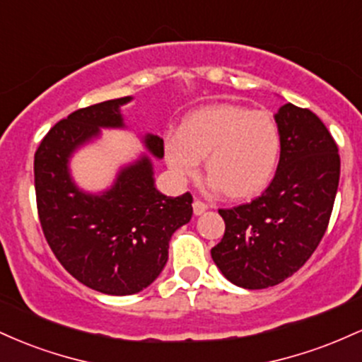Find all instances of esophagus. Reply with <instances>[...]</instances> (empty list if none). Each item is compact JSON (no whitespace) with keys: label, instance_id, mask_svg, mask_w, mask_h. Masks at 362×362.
<instances>
[{"label":"esophagus","instance_id":"obj_1","mask_svg":"<svg viewBox=\"0 0 362 362\" xmlns=\"http://www.w3.org/2000/svg\"><path fill=\"white\" fill-rule=\"evenodd\" d=\"M192 207H194V214L195 216H201L202 213H206L207 211V206L206 202H202V201H199V199H195V201L192 202Z\"/></svg>","mask_w":362,"mask_h":362}]
</instances>
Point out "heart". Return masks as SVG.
<instances>
[{
  "label": "heart",
  "instance_id": "obj_1",
  "mask_svg": "<svg viewBox=\"0 0 362 362\" xmlns=\"http://www.w3.org/2000/svg\"><path fill=\"white\" fill-rule=\"evenodd\" d=\"M281 144L279 126L269 112L218 103L185 115L177 134L165 138L163 151L180 184L197 175L206 158L211 189L245 199L262 192L271 182Z\"/></svg>",
  "mask_w": 362,
  "mask_h": 362
}]
</instances>
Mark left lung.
<instances>
[{
	"instance_id": "left-lung-1",
	"label": "left lung",
	"mask_w": 362,
	"mask_h": 362,
	"mask_svg": "<svg viewBox=\"0 0 362 362\" xmlns=\"http://www.w3.org/2000/svg\"><path fill=\"white\" fill-rule=\"evenodd\" d=\"M281 156L271 185L248 204L219 209L226 230L214 264L243 289H265L293 276L318 247L337 195L340 158L325 124L293 103L274 115Z\"/></svg>"
}]
</instances>
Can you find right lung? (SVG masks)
<instances>
[{
    "mask_svg": "<svg viewBox=\"0 0 362 362\" xmlns=\"http://www.w3.org/2000/svg\"><path fill=\"white\" fill-rule=\"evenodd\" d=\"M132 97L80 109L62 119L35 153V194L49 247L74 279L112 296L146 289L163 271L172 235L192 218V195L170 197L155 185L153 158L163 139L141 136L147 153L122 165L110 187L83 190L71 175V158L102 138V129H127L122 107Z\"/></svg>",
    "mask_w": 362,
    "mask_h": 362,
    "instance_id": "right-lung-1",
    "label": "right lung"
}]
</instances>
